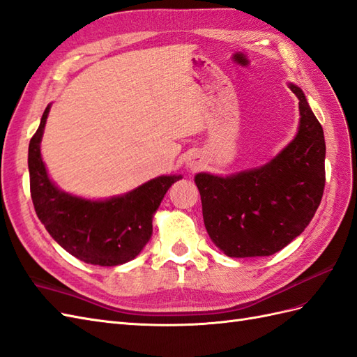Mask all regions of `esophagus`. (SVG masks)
Listing matches in <instances>:
<instances>
[{
    "instance_id": "34e87169",
    "label": "esophagus",
    "mask_w": 357,
    "mask_h": 357,
    "mask_svg": "<svg viewBox=\"0 0 357 357\" xmlns=\"http://www.w3.org/2000/svg\"><path fill=\"white\" fill-rule=\"evenodd\" d=\"M200 160L197 158V157H193V158H190V161H188V167L191 169V170H197L199 167H200Z\"/></svg>"
}]
</instances>
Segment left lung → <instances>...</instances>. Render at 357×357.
<instances>
[{"mask_svg":"<svg viewBox=\"0 0 357 357\" xmlns=\"http://www.w3.org/2000/svg\"><path fill=\"white\" fill-rule=\"evenodd\" d=\"M298 131L270 162L231 176L197 173L209 238L231 258L270 257L305 231L324 191L323 126L300 87Z\"/></svg>","mask_w":357,"mask_h":357,"instance_id":"8db88e82","label":"left lung"}]
</instances>
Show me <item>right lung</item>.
Segmentation results:
<instances>
[{"mask_svg": "<svg viewBox=\"0 0 357 357\" xmlns=\"http://www.w3.org/2000/svg\"><path fill=\"white\" fill-rule=\"evenodd\" d=\"M51 105L45 108L29 146L30 191L39 220L72 257L102 267L134 259L152 235V217L164 195L181 175L158 176L123 196L89 200L52 184L40 155V142Z\"/></svg>", "mask_w": 357, "mask_h": 357, "instance_id": "obj_1", "label": "right lung"}]
</instances>
